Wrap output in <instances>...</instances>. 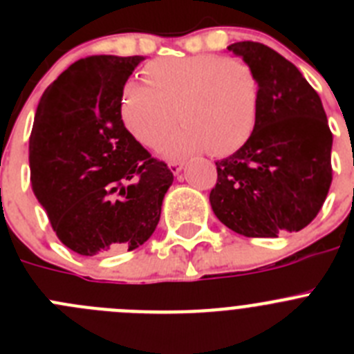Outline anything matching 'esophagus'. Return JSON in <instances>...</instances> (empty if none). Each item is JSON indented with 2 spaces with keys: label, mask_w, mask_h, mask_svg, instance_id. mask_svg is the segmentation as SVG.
Listing matches in <instances>:
<instances>
[{
  "label": "esophagus",
  "mask_w": 354,
  "mask_h": 354,
  "mask_svg": "<svg viewBox=\"0 0 354 354\" xmlns=\"http://www.w3.org/2000/svg\"><path fill=\"white\" fill-rule=\"evenodd\" d=\"M168 167H170V170H171V174H179L180 170H183V167H184V162L183 161H170L168 162Z\"/></svg>",
  "instance_id": "34e87169"
}]
</instances>
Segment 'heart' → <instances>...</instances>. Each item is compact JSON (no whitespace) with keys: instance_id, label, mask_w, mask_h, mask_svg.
I'll list each match as a JSON object with an SVG mask.
<instances>
[{"instance_id":"1","label":"heart","mask_w":354,"mask_h":354,"mask_svg":"<svg viewBox=\"0 0 354 354\" xmlns=\"http://www.w3.org/2000/svg\"><path fill=\"white\" fill-rule=\"evenodd\" d=\"M145 83L122 90L120 117L126 129L154 149L175 127L180 129L162 145L170 158L207 149L230 154L250 138L259 108V83L252 67L236 56H167L143 68Z\"/></svg>"}]
</instances>
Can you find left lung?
<instances>
[{
    "label": "left lung",
    "mask_w": 354,
    "mask_h": 354,
    "mask_svg": "<svg viewBox=\"0 0 354 354\" xmlns=\"http://www.w3.org/2000/svg\"><path fill=\"white\" fill-rule=\"evenodd\" d=\"M259 83L257 120L246 143L216 161L209 202L218 220L246 237L298 232L331 186L333 134L317 92L296 65L259 42L228 46Z\"/></svg>",
    "instance_id": "8db88e82"
}]
</instances>
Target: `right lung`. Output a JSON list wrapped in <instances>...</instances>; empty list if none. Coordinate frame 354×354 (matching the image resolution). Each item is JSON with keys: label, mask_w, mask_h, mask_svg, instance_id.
<instances>
[{"label": "right lung", "mask_w": 354, "mask_h": 354, "mask_svg": "<svg viewBox=\"0 0 354 354\" xmlns=\"http://www.w3.org/2000/svg\"><path fill=\"white\" fill-rule=\"evenodd\" d=\"M143 56L74 62L44 92L30 136L31 189L80 255L138 248L156 230L174 174L136 142L120 97Z\"/></svg>", "instance_id": "right-lung-1"}]
</instances>
